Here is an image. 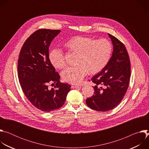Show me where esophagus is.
Wrapping results in <instances>:
<instances>
[{"instance_id": "34e87169", "label": "esophagus", "mask_w": 149, "mask_h": 149, "mask_svg": "<svg viewBox=\"0 0 149 149\" xmlns=\"http://www.w3.org/2000/svg\"><path fill=\"white\" fill-rule=\"evenodd\" d=\"M81 86H72L71 88H76V89H79L81 88Z\"/></svg>"}]
</instances>
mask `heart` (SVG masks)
<instances>
[{
  "mask_svg": "<svg viewBox=\"0 0 149 149\" xmlns=\"http://www.w3.org/2000/svg\"><path fill=\"white\" fill-rule=\"evenodd\" d=\"M65 47L71 53L77 54L74 67H68L61 72L62 79L72 84L81 83L88 73L95 74L101 71L109 63L113 53V45L106 39L97 40L87 36H75L69 40ZM50 62L56 69L67 65L65 56L59 49L52 50L49 55Z\"/></svg>",
  "mask_w": 149,
  "mask_h": 149,
  "instance_id": "1",
  "label": "heart"
}]
</instances>
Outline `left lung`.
Returning <instances> with one entry per match:
<instances>
[{
	"mask_svg": "<svg viewBox=\"0 0 149 149\" xmlns=\"http://www.w3.org/2000/svg\"><path fill=\"white\" fill-rule=\"evenodd\" d=\"M113 45L112 56L100 73L92 78L94 95L86 100L88 107L97 111L111 110L120 103L128 89L131 76L129 54L122 42L109 34Z\"/></svg>",
	"mask_w": 149,
	"mask_h": 149,
	"instance_id": "left-lung-1",
	"label": "left lung"
}]
</instances>
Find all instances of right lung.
<instances>
[{
  "label": "right lung",
  "mask_w": 149,
  "mask_h": 149,
  "mask_svg": "<svg viewBox=\"0 0 149 149\" xmlns=\"http://www.w3.org/2000/svg\"><path fill=\"white\" fill-rule=\"evenodd\" d=\"M60 32L43 29L34 32L24 42L17 61L18 78L24 93L34 107L44 112L62 107L71 90L70 85L60 82L49 58L50 44ZM49 83H55L54 88L49 89Z\"/></svg>",
  "instance_id": "right-lung-1"
}]
</instances>
